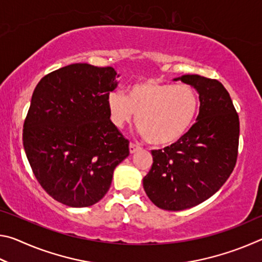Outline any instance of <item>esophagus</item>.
Wrapping results in <instances>:
<instances>
[{"mask_svg":"<svg viewBox=\"0 0 262 262\" xmlns=\"http://www.w3.org/2000/svg\"><path fill=\"white\" fill-rule=\"evenodd\" d=\"M140 149H141V147L139 144H136V143H130L129 144V152L130 154H135L136 151H139Z\"/></svg>","mask_w":262,"mask_h":262,"instance_id":"34e87169","label":"esophagus"}]
</instances>
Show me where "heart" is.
I'll return each mask as SVG.
<instances>
[{
	"label": "heart",
	"instance_id": "1",
	"mask_svg": "<svg viewBox=\"0 0 262 262\" xmlns=\"http://www.w3.org/2000/svg\"><path fill=\"white\" fill-rule=\"evenodd\" d=\"M107 107L115 127H123L136 115L137 129L143 139L150 144L166 145L180 140L192 127L199 99L186 84L148 79L133 84L127 95L111 92Z\"/></svg>",
	"mask_w": 262,
	"mask_h": 262
}]
</instances>
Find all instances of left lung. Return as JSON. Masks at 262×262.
<instances>
[{"label":"left lung","instance_id":"1","mask_svg":"<svg viewBox=\"0 0 262 262\" xmlns=\"http://www.w3.org/2000/svg\"><path fill=\"white\" fill-rule=\"evenodd\" d=\"M199 94L196 122L170 147L152 150V166L143 188L154 205L178 211L199 205L214 195L237 162L239 118L223 84L200 76L174 78Z\"/></svg>","mask_w":262,"mask_h":262}]
</instances>
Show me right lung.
Listing matches in <instances>:
<instances>
[{
	"mask_svg": "<svg viewBox=\"0 0 262 262\" xmlns=\"http://www.w3.org/2000/svg\"><path fill=\"white\" fill-rule=\"evenodd\" d=\"M112 67L66 66L35 86L23 129L28 161L41 187L74 208L105 196L129 142L110 119L107 97L118 85Z\"/></svg>",
	"mask_w": 262,
	"mask_h": 262,
	"instance_id": "add662e5",
	"label": "right lung"
}]
</instances>
